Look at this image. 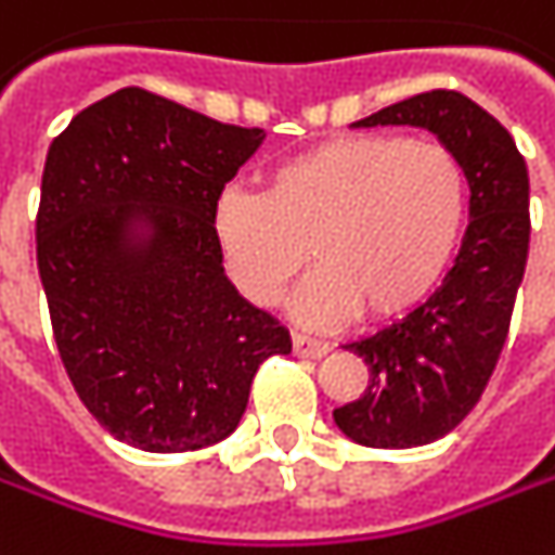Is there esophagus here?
Returning <instances> with one entry per match:
<instances>
[{
	"instance_id": "1",
	"label": "esophagus",
	"mask_w": 555,
	"mask_h": 555,
	"mask_svg": "<svg viewBox=\"0 0 555 555\" xmlns=\"http://www.w3.org/2000/svg\"><path fill=\"white\" fill-rule=\"evenodd\" d=\"M293 352L302 356V359H321V356L331 352V344L312 340V337H306V334H293Z\"/></svg>"
}]
</instances>
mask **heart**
<instances>
[{
  "mask_svg": "<svg viewBox=\"0 0 555 555\" xmlns=\"http://www.w3.org/2000/svg\"><path fill=\"white\" fill-rule=\"evenodd\" d=\"M468 203V171L443 143L356 133L271 168L259 196L221 193L211 234L228 278L256 306L278 302L309 249L315 271L293 293V319L390 321L447 274Z\"/></svg>",
  "mask_w": 555,
  "mask_h": 555,
  "instance_id": "1",
  "label": "heart"
}]
</instances>
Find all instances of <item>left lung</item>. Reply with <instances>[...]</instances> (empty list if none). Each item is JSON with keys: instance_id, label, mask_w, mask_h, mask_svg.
Returning a JSON list of instances; mask_svg holds the SVG:
<instances>
[{"instance_id": "left-lung-1", "label": "left lung", "mask_w": 555, "mask_h": 555, "mask_svg": "<svg viewBox=\"0 0 555 555\" xmlns=\"http://www.w3.org/2000/svg\"><path fill=\"white\" fill-rule=\"evenodd\" d=\"M377 125L434 133L462 158L472 186L443 284L402 321L347 344L369 365V387L334 409L337 428L362 447L409 450L456 428L496 369L528 262V168L509 130L456 90L402 99L352 127Z\"/></svg>"}]
</instances>
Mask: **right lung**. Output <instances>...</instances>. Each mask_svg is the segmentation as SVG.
I'll return each instance as SVG.
<instances>
[{"instance_id":"1","label":"right lung","mask_w":555,"mask_h":555,"mask_svg":"<svg viewBox=\"0 0 555 555\" xmlns=\"http://www.w3.org/2000/svg\"><path fill=\"white\" fill-rule=\"evenodd\" d=\"M262 140L125 87L49 146L37 264L55 347L90 415L137 450L224 440L259 365L291 352L287 327L228 281L211 234L224 183Z\"/></svg>"}]
</instances>
